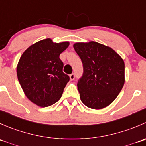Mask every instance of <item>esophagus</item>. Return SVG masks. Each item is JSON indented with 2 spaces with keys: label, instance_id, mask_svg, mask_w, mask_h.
Here are the masks:
<instances>
[{
  "label": "esophagus",
  "instance_id": "obj_1",
  "mask_svg": "<svg viewBox=\"0 0 146 146\" xmlns=\"http://www.w3.org/2000/svg\"><path fill=\"white\" fill-rule=\"evenodd\" d=\"M75 77H76V76H75L74 73H72V74L70 75V80H73L75 79Z\"/></svg>",
  "mask_w": 146,
  "mask_h": 146
}]
</instances>
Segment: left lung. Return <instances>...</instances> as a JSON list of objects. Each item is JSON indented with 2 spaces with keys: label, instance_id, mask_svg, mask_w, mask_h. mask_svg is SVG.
Returning a JSON list of instances; mask_svg holds the SVG:
<instances>
[{
  "label": "left lung",
  "instance_id": "obj_1",
  "mask_svg": "<svg viewBox=\"0 0 146 146\" xmlns=\"http://www.w3.org/2000/svg\"><path fill=\"white\" fill-rule=\"evenodd\" d=\"M73 47L83 67L77 84L82 102L95 110L110 105L124 84L123 59L112 48L95 42L76 43Z\"/></svg>",
  "mask_w": 146,
  "mask_h": 146
}]
</instances>
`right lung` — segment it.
Returning a JSON list of instances; mask_svg holds the SVG:
<instances>
[{
    "mask_svg": "<svg viewBox=\"0 0 146 146\" xmlns=\"http://www.w3.org/2000/svg\"><path fill=\"white\" fill-rule=\"evenodd\" d=\"M68 42L54 43L46 39L32 45L20 57L17 78L27 98L42 107L59 100L70 80L63 72L64 63L59 56Z\"/></svg>",
    "mask_w": 146,
    "mask_h": 146,
    "instance_id": "1",
    "label": "right lung"
}]
</instances>
